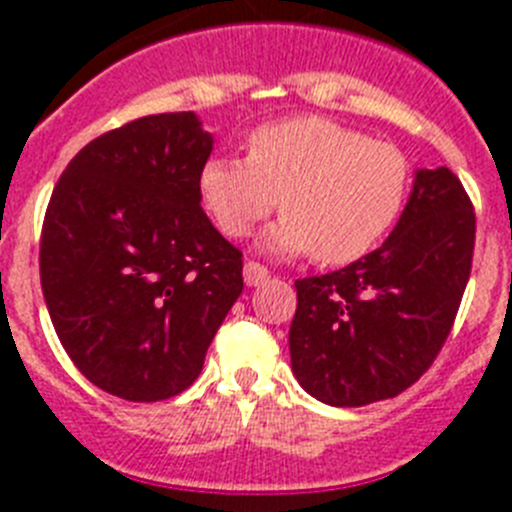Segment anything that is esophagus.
Returning a JSON list of instances; mask_svg holds the SVG:
<instances>
[{
	"label": "esophagus",
	"instance_id": "esophagus-1",
	"mask_svg": "<svg viewBox=\"0 0 512 512\" xmlns=\"http://www.w3.org/2000/svg\"><path fill=\"white\" fill-rule=\"evenodd\" d=\"M243 279H246L248 287H259V284H264L269 279V269L256 264V261H246V266H243Z\"/></svg>",
	"mask_w": 512,
	"mask_h": 512
}]
</instances>
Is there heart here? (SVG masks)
<instances>
[{"mask_svg":"<svg viewBox=\"0 0 512 512\" xmlns=\"http://www.w3.org/2000/svg\"><path fill=\"white\" fill-rule=\"evenodd\" d=\"M197 189L230 238L251 233L279 202L284 217L264 235V248L282 256L312 251L320 264L341 266L366 256L400 220L410 166L387 140L328 117L297 115L253 130L246 158L205 161Z\"/></svg>","mask_w":512,"mask_h":512,"instance_id":"obj_1","label":"heart"}]
</instances>
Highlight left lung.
Wrapping results in <instances>:
<instances>
[{
	"mask_svg": "<svg viewBox=\"0 0 512 512\" xmlns=\"http://www.w3.org/2000/svg\"><path fill=\"white\" fill-rule=\"evenodd\" d=\"M474 207L446 166L415 171L390 238L346 269L297 279L292 372L333 408L397 397L446 343L469 282Z\"/></svg>",
	"mask_w": 512,
	"mask_h": 512,
	"instance_id": "obj_1",
	"label": "left lung"
}]
</instances>
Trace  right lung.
Masks as SVG:
<instances>
[{"mask_svg": "<svg viewBox=\"0 0 512 512\" xmlns=\"http://www.w3.org/2000/svg\"><path fill=\"white\" fill-rule=\"evenodd\" d=\"M212 135L194 112L128 122L81 148L40 235V284L61 346L130 402L184 392L243 292V253L200 207Z\"/></svg>", "mask_w": 512, "mask_h": 512, "instance_id": "add662e5", "label": "right lung"}]
</instances>
